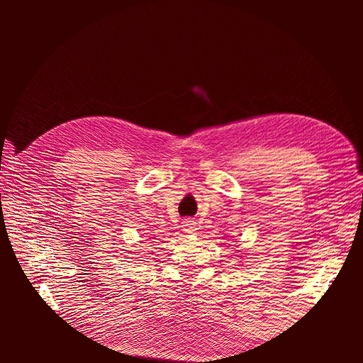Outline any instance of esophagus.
Returning a JSON list of instances; mask_svg holds the SVG:
<instances>
[{
  "label": "esophagus",
  "instance_id": "esophagus-1",
  "mask_svg": "<svg viewBox=\"0 0 363 363\" xmlns=\"http://www.w3.org/2000/svg\"><path fill=\"white\" fill-rule=\"evenodd\" d=\"M182 228L184 233H195L196 225L194 221H191V219H184V221L182 223Z\"/></svg>",
  "mask_w": 363,
  "mask_h": 363
}]
</instances>
